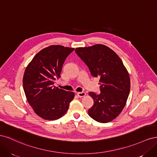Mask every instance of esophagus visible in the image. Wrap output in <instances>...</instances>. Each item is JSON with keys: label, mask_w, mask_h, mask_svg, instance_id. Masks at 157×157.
I'll list each match as a JSON object with an SVG mask.
<instances>
[{"label": "esophagus", "mask_w": 157, "mask_h": 157, "mask_svg": "<svg viewBox=\"0 0 157 157\" xmlns=\"http://www.w3.org/2000/svg\"><path fill=\"white\" fill-rule=\"evenodd\" d=\"M77 96H78L79 98H82V97H84L85 96H86V93H85L84 92H78V93H77Z\"/></svg>", "instance_id": "1"}]
</instances>
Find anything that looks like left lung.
Wrapping results in <instances>:
<instances>
[{"label": "left lung", "mask_w": 157, "mask_h": 157, "mask_svg": "<svg viewBox=\"0 0 157 157\" xmlns=\"http://www.w3.org/2000/svg\"><path fill=\"white\" fill-rule=\"evenodd\" d=\"M75 52L86 63L94 77H99L100 94L89 92L94 105L89 116L106 123L117 117L124 109L130 90V76L115 52L103 44L80 47Z\"/></svg>", "instance_id": "obj_1"}]
</instances>
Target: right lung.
I'll use <instances>...</instances> for the list:
<instances>
[{
    "mask_svg": "<svg viewBox=\"0 0 157 157\" xmlns=\"http://www.w3.org/2000/svg\"><path fill=\"white\" fill-rule=\"evenodd\" d=\"M75 48L52 45L37 53L25 69L23 78L27 100L38 116L56 120L67 111L75 93L54 86L63 64Z\"/></svg>",
    "mask_w": 157,
    "mask_h": 157,
    "instance_id": "1",
    "label": "right lung"
}]
</instances>
